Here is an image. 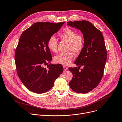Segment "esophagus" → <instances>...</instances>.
Returning a JSON list of instances; mask_svg holds the SVG:
<instances>
[{
	"label": "esophagus",
	"instance_id": "esophagus-1",
	"mask_svg": "<svg viewBox=\"0 0 122 122\" xmlns=\"http://www.w3.org/2000/svg\"><path fill=\"white\" fill-rule=\"evenodd\" d=\"M63 68H64V71H66L67 70H68V67H66V66H63Z\"/></svg>",
	"mask_w": 122,
	"mask_h": 122
}]
</instances>
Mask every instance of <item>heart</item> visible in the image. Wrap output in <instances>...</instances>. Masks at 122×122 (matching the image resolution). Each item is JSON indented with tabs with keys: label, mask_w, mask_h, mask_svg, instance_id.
<instances>
[{
	"label": "heart",
	"mask_w": 122,
	"mask_h": 122,
	"mask_svg": "<svg viewBox=\"0 0 122 122\" xmlns=\"http://www.w3.org/2000/svg\"><path fill=\"white\" fill-rule=\"evenodd\" d=\"M60 37L69 43L68 50L72 51L75 54L80 53L84 47V39L82 36L77 35L76 32L70 28H65L59 35ZM49 49L52 52H57V42L54 36L51 37L47 43ZM73 58L71 52L60 53L54 58L55 63L66 66L70 64Z\"/></svg>",
	"instance_id": "obj_1"
}]
</instances>
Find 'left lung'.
<instances>
[{"instance_id":"8db88e82","label":"left lung","mask_w":122,"mask_h":122,"mask_svg":"<svg viewBox=\"0 0 122 122\" xmlns=\"http://www.w3.org/2000/svg\"><path fill=\"white\" fill-rule=\"evenodd\" d=\"M67 24L80 30L84 37V47L74 62L81 71L69 68L73 77L69 85L78 93L92 91L100 82L107 58V52L102 33L89 21L82 20L68 22Z\"/></svg>"}]
</instances>
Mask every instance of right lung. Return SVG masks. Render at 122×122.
I'll return each mask as SVG.
<instances>
[{
  "label": "right lung",
  "instance_id": "obj_1",
  "mask_svg": "<svg viewBox=\"0 0 122 122\" xmlns=\"http://www.w3.org/2000/svg\"><path fill=\"white\" fill-rule=\"evenodd\" d=\"M64 23L36 22L20 37L15 56L17 73L21 82L32 92L43 93L49 91L63 71L61 64H50L48 69L43 66L52 60L48 41Z\"/></svg>",
  "mask_w": 122,
  "mask_h": 122
}]
</instances>
